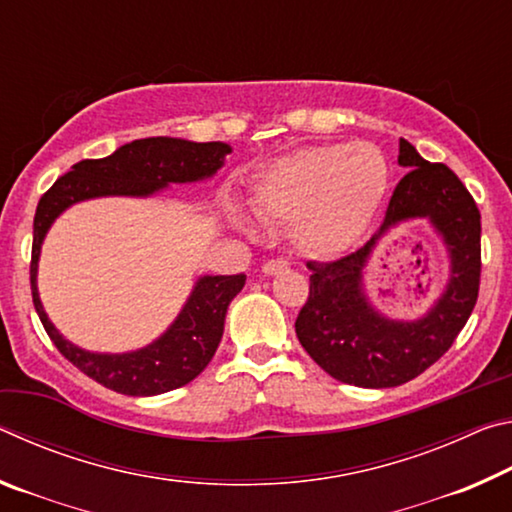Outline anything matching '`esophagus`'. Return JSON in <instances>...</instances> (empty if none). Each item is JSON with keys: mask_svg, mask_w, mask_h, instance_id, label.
<instances>
[{"mask_svg": "<svg viewBox=\"0 0 512 512\" xmlns=\"http://www.w3.org/2000/svg\"><path fill=\"white\" fill-rule=\"evenodd\" d=\"M287 268H289L287 259L277 257V259H268V262L264 264V273H266V275H277V273L287 271Z\"/></svg>", "mask_w": 512, "mask_h": 512, "instance_id": "obj_1", "label": "esophagus"}]
</instances>
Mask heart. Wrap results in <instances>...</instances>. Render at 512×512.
Instances as JSON below:
<instances>
[{
    "instance_id": "obj_1",
    "label": "heart",
    "mask_w": 512,
    "mask_h": 512,
    "mask_svg": "<svg viewBox=\"0 0 512 512\" xmlns=\"http://www.w3.org/2000/svg\"><path fill=\"white\" fill-rule=\"evenodd\" d=\"M388 187L384 155L370 144L307 146L266 169L253 189L264 221H293L298 244L314 255L348 248L377 212Z\"/></svg>"
}]
</instances>
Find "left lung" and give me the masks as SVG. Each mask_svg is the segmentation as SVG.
<instances>
[{
    "instance_id": "obj_1",
    "label": "left lung",
    "mask_w": 512,
    "mask_h": 512,
    "mask_svg": "<svg viewBox=\"0 0 512 512\" xmlns=\"http://www.w3.org/2000/svg\"><path fill=\"white\" fill-rule=\"evenodd\" d=\"M397 183L381 228L359 250L336 262H307L309 298L296 320L302 348L327 375L361 388H393L422 375L452 348L479 298L481 212L443 162L420 158L400 140ZM429 218L450 253L444 296L418 321H391L372 308L360 271L376 241L404 220Z\"/></svg>"
}]
</instances>
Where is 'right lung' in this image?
Segmentation results:
<instances>
[{"label":"right lung","instance_id":"obj_1","mask_svg":"<svg viewBox=\"0 0 512 512\" xmlns=\"http://www.w3.org/2000/svg\"><path fill=\"white\" fill-rule=\"evenodd\" d=\"M232 149L223 142H187L178 137H146L101 160H81L42 194L33 219L31 296L40 323L67 361L83 375L115 393L146 397L169 393L201 375L223 336L225 311L244 289L246 275H205L196 282L183 311L158 341L126 354H99L63 339L47 318L38 296L40 246L51 223L69 205L97 196H151L169 183H194L221 169Z\"/></svg>","mask_w":512,"mask_h":512}]
</instances>
